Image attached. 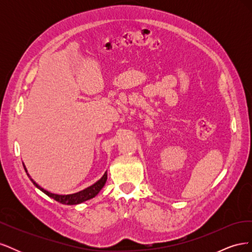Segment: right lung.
Returning <instances> with one entry per match:
<instances>
[{
	"label": "right lung",
	"mask_w": 252,
	"mask_h": 252,
	"mask_svg": "<svg viewBox=\"0 0 252 252\" xmlns=\"http://www.w3.org/2000/svg\"><path fill=\"white\" fill-rule=\"evenodd\" d=\"M23 166H24V169L27 172V169H26L25 165L23 164ZM27 175L29 177V179L32 180V182L33 183V185L36 188H39L41 191H43L45 194H47L49 197H51V199L56 200L59 203L65 204V205H77V204H81L83 202L93 199V197H94L98 192L101 191V189L104 187L106 181H107V172H105V174L103 175V177L100 180H98L97 182H95L94 185H91V186L87 187L86 189H84V190H81V191H79L77 193H72V194H56V193H52V192L48 191V190H46V189L42 188L40 185H37L36 183L32 178H30V175L28 173H27Z\"/></svg>",
	"instance_id": "obj_1"
}]
</instances>
